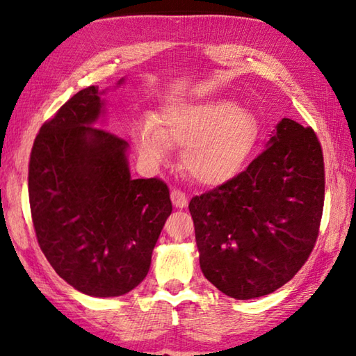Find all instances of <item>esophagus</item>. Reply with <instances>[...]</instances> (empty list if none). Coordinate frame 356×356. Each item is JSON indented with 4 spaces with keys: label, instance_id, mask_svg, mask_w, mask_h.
Returning <instances> with one entry per match:
<instances>
[{
    "label": "esophagus",
    "instance_id": "obj_1",
    "mask_svg": "<svg viewBox=\"0 0 356 356\" xmlns=\"http://www.w3.org/2000/svg\"><path fill=\"white\" fill-rule=\"evenodd\" d=\"M171 201L177 209H184V207H186V204H188V197L185 196L184 191L174 188L171 191Z\"/></svg>",
    "mask_w": 356,
    "mask_h": 356
}]
</instances>
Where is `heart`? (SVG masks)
<instances>
[{"mask_svg": "<svg viewBox=\"0 0 356 356\" xmlns=\"http://www.w3.org/2000/svg\"><path fill=\"white\" fill-rule=\"evenodd\" d=\"M259 136L257 119L225 99L172 105L161 111L156 124L143 119L131 129V140L147 166H165L170 146L179 147L185 172L204 185H218L238 174Z\"/></svg>", "mask_w": 356, "mask_h": 356, "instance_id": "b5f03b06", "label": "heart"}]
</instances>
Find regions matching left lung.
Instances as JSON below:
<instances>
[{
    "instance_id": "left-lung-1",
    "label": "left lung",
    "mask_w": 356,
    "mask_h": 356,
    "mask_svg": "<svg viewBox=\"0 0 356 356\" xmlns=\"http://www.w3.org/2000/svg\"><path fill=\"white\" fill-rule=\"evenodd\" d=\"M323 200V155L314 130L281 119L267 149L243 172L190 201L204 276L236 300L275 292L308 261Z\"/></svg>"
}]
</instances>
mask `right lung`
<instances>
[{
    "label": "right lung",
    "instance_id": "obj_1",
    "mask_svg": "<svg viewBox=\"0 0 356 356\" xmlns=\"http://www.w3.org/2000/svg\"><path fill=\"white\" fill-rule=\"evenodd\" d=\"M105 92L81 89L42 125L28 174L47 261L76 291L102 298L134 291L146 278L172 212L166 184L131 179L129 143L95 127L105 114Z\"/></svg>",
    "mask_w": 356,
    "mask_h": 356
}]
</instances>
